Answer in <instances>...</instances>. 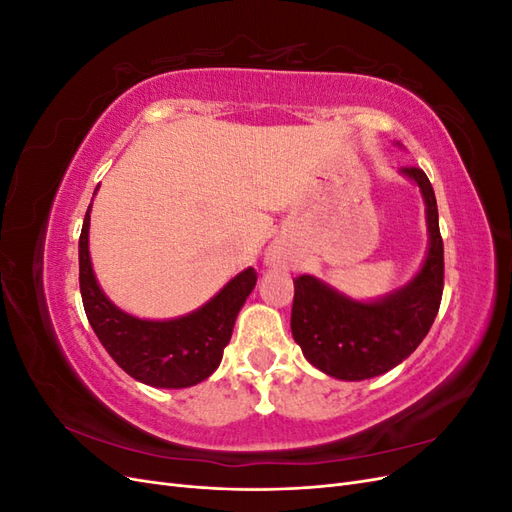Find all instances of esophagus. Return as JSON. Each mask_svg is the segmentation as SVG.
<instances>
[{
  "label": "esophagus",
  "instance_id": "esophagus-1",
  "mask_svg": "<svg viewBox=\"0 0 512 512\" xmlns=\"http://www.w3.org/2000/svg\"><path fill=\"white\" fill-rule=\"evenodd\" d=\"M265 265L271 267V269H286V267L292 265V260H290V256L286 254L284 247L273 245L271 250L267 252V256H265Z\"/></svg>",
  "mask_w": 512,
  "mask_h": 512
}]
</instances>
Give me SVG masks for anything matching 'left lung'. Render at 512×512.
I'll return each mask as SVG.
<instances>
[{
  "label": "left lung",
  "mask_w": 512,
  "mask_h": 512,
  "mask_svg": "<svg viewBox=\"0 0 512 512\" xmlns=\"http://www.w3.org/2000/svg\"><path fill=\"white\" fill-rule=\"evenodd\" d=\"M425 200L429 247L412 280L386 297L354 301L314 275L294 280L290 329L305 359L337 380H367L397 367L423 342L438 316L444 245L438 205L421 168H401Z\"/></svg>",
  "instance_id": "obj_1"
}]
</instances>
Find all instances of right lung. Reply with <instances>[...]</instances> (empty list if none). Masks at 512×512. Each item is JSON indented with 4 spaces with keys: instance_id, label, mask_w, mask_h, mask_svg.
I'll return each instance as SVG.
<instances>
[{
    "instance_id": "add662e5",
    "label": "right lung",
    "mask_w": 512,
    "mask_h": 512,
    "mask_svg": "<svg viewBox=\"0 0 512 512\" xmlns=\"http://www.w3.org/2000/svg\"><path fill=\"white\" fill-rule=\"evenodd\" d=\"M89 213L91 205L79 239V282L87 320L100 344L128 376L156 389H188L207 380L222 363L235 320L256 286V271L247 267L185 316L136 318L108 299L96 280L89 256Z\"/></svg>"
}]
</instances>
